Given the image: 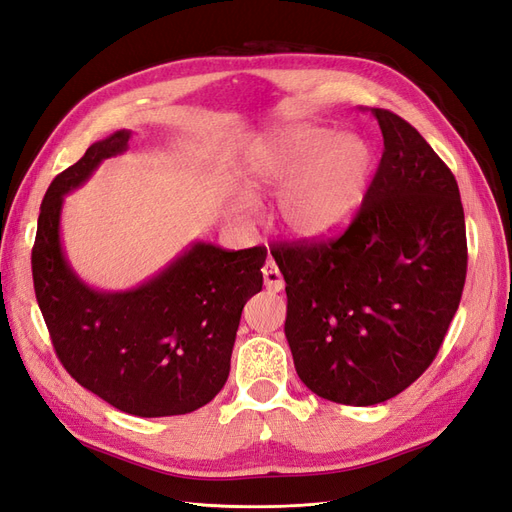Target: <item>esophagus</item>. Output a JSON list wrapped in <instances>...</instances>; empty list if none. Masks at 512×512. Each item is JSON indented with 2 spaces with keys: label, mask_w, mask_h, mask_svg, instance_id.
Here are the masks:
<instances>
[{
  "label": "esophagus",
  "mask_w": 512,
  "mask_h": 512,
  "mask_svg": "<svg viewBox=\"0 0 512 512\" xmlns=\"http://www.w3.org/2000/svg\"><path fill=\"white\" fill-rule=\"evenodd\" d=\"M262 277H265V286L271 292H282L284 286H286L280 269H277V265L271 258L265 262V267H262Z\"/></svg>",
  "instance_id": "obj_1"
}]
</instances>
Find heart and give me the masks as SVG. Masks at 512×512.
I'll list each match as a JSON object with an SVG mask.
<instances>
[{"label":"heart","mask_w":512,"mask_h":512,"mask_svg":"<svg viewBox=\"0 0 512 512\" xmlns=\"http://www.w3.org/2000/svg\"><path fill=\"white\" fill-rule=\"evenodd\" d=\"M371 170V151L354 134L331 136L318 126H290L256 141L245 156V194L274 192L273 220L290 237L320 239L352 220L361 207ZM252 203L230 200L237 226H247Z\"/></svg>","instance_id":"heart-1"}]
</instances>
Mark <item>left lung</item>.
I'll return each mask as SVG.
<instances>
[{"label":"left lung","instance_id":"8db88e82","mask_svg":"<svg viewBox=\"0 0 512 512\" xmlns=\"http://www.w3.org/2000/svg\"><path fill=\"white\" fill-rule=\"evenodd\" d=\"M384 151L344 235L273 245L286 339L309 391L346 406L399 395L436 359L468 269L457 181L406 119L371 108Z\"/></svg>","mask_w":512,"mask_h":512}]
</instances>
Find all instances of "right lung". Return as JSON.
<instances>
[{
  "label": "right lung",
  "instance_id": "add662e5",
  "mask_svg": "<svg viewBox=\"0 0 512 512\" xmlns=\"http://www.w3.org/2000/svg\"><path fill=\"white\" fill-rule=\"evenodd\" d=\"M119 130L91 145L44 194L32 273L40 312L68 374L121 412L188 414L222 391L247 299L262 290L267 247L228 252L196 241L132 290L106 292L74 273L59 235L64 196L128 149Z\"/></svg>",
  "mask_w": 512,
  "mask_h": 512
}]
</instances>
